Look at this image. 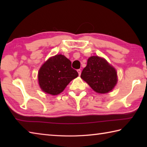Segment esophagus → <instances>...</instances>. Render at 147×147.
<instances>
[{
  "instance_id": "esophagus-1",
  "label": "esophagus",
  "mask_w": 147,
  "mask_h": 147,
  "mask_svg": "<svg viewBox=\"0 0 147 147\" xmlns=\"http://www.w3.org/2000/svg\"><path fill=\"white\" fill-rule=\"evenodd\" d=\"M77 72L78 73L79 76H80V74H81V70H80V69H78V70H77Z\"/></svg>"
}]
</instances>
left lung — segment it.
Wrapping results in <instances>:
<instances>
[{
    "mask_svg": "<svg viewBox=\"0 0 147 147\" xmlns=\"http://www.w3.org/2000/svg\"><path fill=\"white\" fill-rule=\"evenodd\" d=\"M80 77L98 93H108L117 82L115 69L106 59L98 56H91L88 59Z\"/></svg>",
    "mask_w": 147,
    "mask_h": 147,
    "instance_id": "8db88e82",
    "label": "left lung"
}]
</instances>
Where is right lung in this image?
I'll return each instance as SVG.
<instances>
[{"instance_id": "add662e5", "label": "right lung", "mask_w": 147, "mask_h": 147, "mask_svg": "<svg viewBox=\"0 0 147 147\" xmlns=\"http://www.w3.org/2000/svg\"><path fill=\"white\" fill-rule=\"evenodd\" d=\"M78 76V72L71 67V61L58 54L49 58L39 69V84L44 92L56 95L61 93Z\"/></svg>"}]
</instances>
